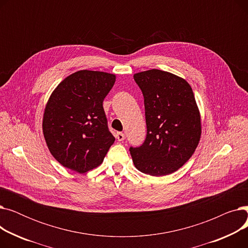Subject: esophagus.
<instances>
[{"label": "esophagus", "instance_id": "esophagus-1", "mask_svg": "<svg viewBox=\"0 0 248 248\" xmlns=\"http://www.w3.org/2000/svg\"><path fill=\"white\" fill-rule=\"evenodd\" d=\"M115 138H116V140H119V141H123L125 139V136L123 133H116L115 134Z\"/></svg>", "mask_w": 248, "mask_h": 248}]
</instances>
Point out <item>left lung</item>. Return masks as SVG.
Wrapping results in <instances>:
<instances>
[{"label":"left lung","instance_id":"1","mask_svg":"<svg viewBox=\"0 0 248 248\" xmlns=\"http://www.w3.org/2000/svg\"><path fill=\"white\" fill-rule=\"evenodd\" d=\"M144 95L147 138L131 148L139 171L155 177L172 174L196 150L202 134L199 108L190 84L178 75L160 69L134 74Z\"/></svg>","mask_w":248,"mask_h":248}]
</instances>
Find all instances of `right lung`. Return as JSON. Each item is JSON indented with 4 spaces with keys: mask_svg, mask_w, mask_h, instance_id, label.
I'll return each mask as SVG.
<instances>
[{
    "mask_svg": "<svg viewBox=\"0 0 248 248\" xmlns=\"http://www.w3.org/2000/svg\"><path fill=\"white\" fill-rule=\"evenodd\" d=\"M111 73L79 70L52 91L43 113L46 145L55 160L84 174L98 167L115 139L102 102L115 82Z\"/></svg>",
    "mask_w": 248,
    "mask_h": 248,
    "instance_id": "add662e5",
    "label": "right lung"
}]
</instances>
